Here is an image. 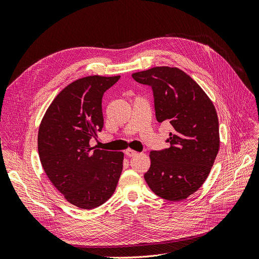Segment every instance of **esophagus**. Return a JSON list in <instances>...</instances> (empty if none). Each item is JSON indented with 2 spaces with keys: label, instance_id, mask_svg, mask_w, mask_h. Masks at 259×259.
<instances>
[{
  "label": "esophagus",
  "instance_id": "obj_1",
  "mask_svg": "<svg viewBox=\"0 0 259 259\" xmlns=\"http://www.w3.org/2000/svg\"><path fill=\"white\" fill-rule=\"evenodd\" d=\"M125 154H126L128 158H131V156H135V155H137L138 153L135 151V150H132V149H127L126 151H125Z\"/></svg>",
  "mask_w": 259,
  "mask_h": 259
}]
</instances>
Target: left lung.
<instances>
[{"mask_svg": "<svg viewBox=\"0 0 259 259\" xmlns=\"http://www.w3.org/2000/svg\"><path fill=\"white\" fill-rule=\"evenodd\" d=\"M132 76L151 86L156 120L173 126L166 140L169 148L150 152L145 180L160 198L183 201L204 184L218 153L216 109L200 85L178 68L154 67Z\"/></svg>", "mask_w": 259, "mask_h": 259, "instance_id": "left-lung-1", "label": "left lung"}]
</instances>
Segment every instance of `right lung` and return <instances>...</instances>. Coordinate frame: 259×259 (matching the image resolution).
<instances>
[{
	"instance_id": "right-lung-1",
	"label": "right lung",
	"mask_w": 259,
	"mask_h": 259,
	"mask_svg": "<svg viewBox=\"0 0 259 259\" xmlns=\"http://www.w3.org/2000/svg\"><path fill=\"white\" fill-rule=\"evenodd\" d=\"M120 79L91 75L69 84L46 110L37 135L45 174L71 204L93 209L111 198L123 168V152L90 146L104 127V93Z\"/></svg>"
}]
</instances>
